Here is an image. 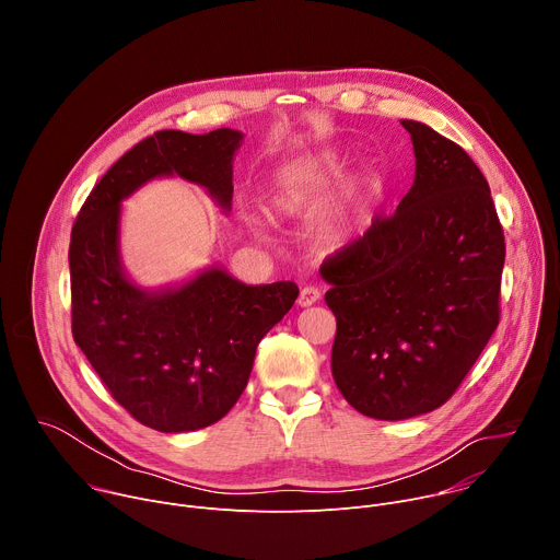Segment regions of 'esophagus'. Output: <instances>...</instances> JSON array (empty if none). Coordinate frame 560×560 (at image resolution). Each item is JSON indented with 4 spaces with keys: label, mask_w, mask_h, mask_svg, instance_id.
<instances>
[{
    "label": "esophagus",
    "mask_w": 560,
    "mask_h": 560,
    "mask_svg": "<svg viewBox=\"0 0 560 560\" xmlns=\"http://www.w3.org/2000/svg\"><path fill=\"white\" fill-rule=\"evenodd\" d=\"M318 299H322V290L314 288V285H305V288H301V292H299V305H301V307H307V305L316 303Z\"/></svg>",
    "instance_id": "esophagus-1"
}]
</instances>
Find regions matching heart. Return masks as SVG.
<instances>
[{
    "label": "heart",
    "mask_w": 560,
    "mask_h": 560,
    "mask_svg": "<svg viewBox=\"0 0 560 560\" xmlns=\"http://www.w3.org/2000/svg\"><path fill=\"white\" fill-rule=\"evenodd\" d=\"M307 184V173L303 171H288L283 177H279L277 182V190H275V206L279 210H292L299 199L303 197Z\"/></svg>",
    "instance_id": "heart-1"
}]
</instances>
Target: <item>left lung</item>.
I'll return each instance as SVG.
<instances>
[{
  "mask_svg": "<svg viewBox=\"0 0 560 560\" xmlns=\"http://www.w3.org/2000/svg\"><path fill=\"white\" fill-rule=\"evenodd\" d=\"M417 177L322 264L337 316L332 376L361 415L401 421L441 408L501 322L505 236L488 179L425 124L404 119Z\"/></svg>",
  "mask_w": 560,
  "mask_h": 560,
  "instance_id": "1",
  "label": "left lung"
}]
</instances>
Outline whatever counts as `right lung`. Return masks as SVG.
I'll return each mask as SVG.
<instances>
[{"label": "right lung", "mask_w": 560, "mask_h": 560, "mask_svg": "<svg viewBox=\"0 0 560 560\" xmlns=\"http://www.w3.org/2000/svg\"><path fill=\"white\" fill-rule=\"evenodd\" d=\"M242 132L159 130L97 182L70 232V324L115 401L141 425L190 432L217 423L248 385L259 341L299 296L292 281L244 285L208 270L162 294L119 266V201L152 177L179 175L223 206Z\"/></svg>", "instance_id": "1"}]
</instances>
